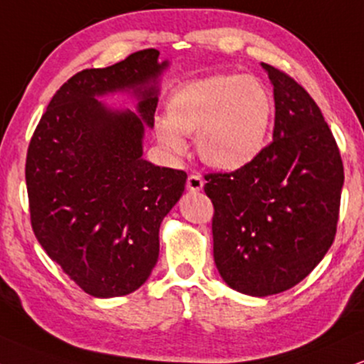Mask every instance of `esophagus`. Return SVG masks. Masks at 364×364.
I'll return each mask as SVG.
<instances>
[{
	"instance_id": "obj_1",
	"label": "esophagus",
	"mask_w": 364,
	"mask_h": 364,
	"mask_svg": "<svg viewBox=\"0 0 364 364\" xmlns=\"http://www.w3.org/2000/svg\"><path fill=\"white\" fill-rule=\"evenodd\" d=\"M203 185H205V181L200 174H190L186 179V188H188V191H191V193L201 191L203 190Z\"/></svg>"
}]
</instances>
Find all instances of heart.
Returning a JSON list of instances; mask_svg holds the SVG:
<instances>
[{"mask_svg": "<svg viewBox=\"0 0 364 364\" xmlns=\"http://www.w3.org/2000/svg\"><path fill=\"white\" fill-rule=\"evenodd\" d=\"M272 121L274 97L264 82L222 73L179 85L168 100V117H156L154 132L174 158L186 154L185 136H195L206 164L235 171L264 153Z\"/></svg>", "mask_w": 364, "mask_h": 364, "instance_id": "obj_1", "label": "heart"}]
</instances>
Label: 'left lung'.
I'll return each instance as SVG.
<instances>
[{
  "instance_id": "1",
  "label": "left lung",
  "mask_w": 364,
  "mask_h": 364,
  "mask_svg": "<svg viewBox=\"0 0 364 364\" xmlns=\"http://www.w3.org/2000/svg\"><path fill=\"white\" fill-rule=\"evenodd\" d=\"M262 68L274 87L272 142L248 166L205 176L216 269L230 287L254 297L287 291L324 259L344 183L341 154L317 104L287 73Z\"/></svg>"
}]
</instances>
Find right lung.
<instances>
[{
    "mask_svg": "<svg viewBox=\"0 0 364 364\" xmlns=\"http://www.w3.org/2000/svg\"><path fill=\"white\" fill-rule=\"evenodd\" d=\"M154 48L68 79L50 100L26 154L31 227L50 259L94 297L134 292L159 257V227L185 191L186 173L142 158L154 127L159 63ZM132 91L136 112L97 97Z\"/></svg>",
    "mask_w": 364,
    "mask_h": 364,
    "instance_id": "1",
    "label": "right lung"
}]
</instances>
